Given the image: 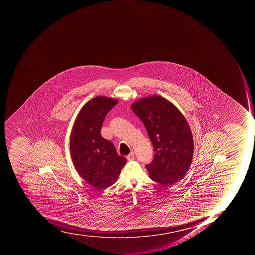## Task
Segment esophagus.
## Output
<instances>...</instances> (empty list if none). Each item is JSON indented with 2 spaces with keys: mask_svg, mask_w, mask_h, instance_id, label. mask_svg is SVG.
Returning <instances> with one entry per match:
<instances>
[{
  "mask_svg": "<svg viewBox=\"0 0 255 255\" xmlns=\"http://www.w3.org/2000/svg\"><path fill=\"white\" fill-rule=\"evenodd\" d=\"M127 158H128V161H132L134 160V152H130V154L127 156Z\"/></svg>",
  "mask_w": 255,
  "mask_h": 255,
  "instance_id": "34e87169",
  "label": "esophagus"
}]
</instances>
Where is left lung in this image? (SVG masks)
<instances>
[{"mask_svg":"<svg viewBox=\"0 0 255 255\" xmlns=\"http://www.w3.org/2000/svg\"><path fill=\"white\" fill-rule=\"evenodd\" d=\"M131 110L144 125L154 147L153 160L145 165L150 179L164 186L183 179L192 162L194 142L182 113L160 96L141 99Z\"/></svg>","mask_w":255,"mask_h":255,"instance_id":"obj_1","label":"left lung"}]
</instances>
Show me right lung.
Masks as SVG:
<instances>
[{
  "label": "right lung",
  "instance_id": "right-lung-1",
  "mask_svg": "<svg viewBox=\"0 0 255 255\" xmlns=\"http://www.w3.org/2000/svg\"><path fill=\"white\" fill-rule=\"evenodd\" d=\"M117 103L105 97L92 99L80 110L71 134V155L76 171L98 190L113 184L127 162L113 142L101 134L105 117Z\"/></svg>",
  "mask_w": 255,
  "mask_h": 255
}]
</instances>
